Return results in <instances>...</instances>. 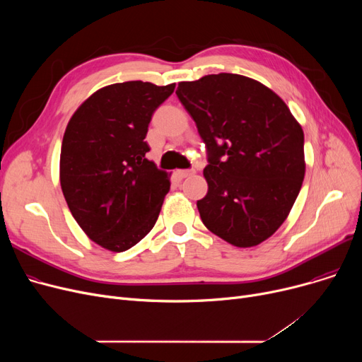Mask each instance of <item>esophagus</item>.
<instances>
[{
    "mask_svg": "<svg viewBox=\"0 0 362 362\" xmlns=\"http://www.w3.org/2000/svg\"><path fill=\"white\" fill-rule=\"evenodd\" d=\"M177 175L180 177H189V176L195 175V170H177Z\"/></svg>",
    "mask_w": 362,
    "mask_h": 362,
    "instance_id": "esophagus-1",
    "label": "esophagus"
}]
</instances>
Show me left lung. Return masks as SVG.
I'll return each instance as SVG.
<instances>
[{
    "mask_svg": "<svg viewBox=\"0 0 362 362\" xmlns=\"http://www.w3.org/2000/svg\"><path fill=\"white\" fill-rule=\"evenodd\" d=\"M176 93L208 149V192L197 202L202 223L238 248L259 245L288 218L300 191V124L276 92L242 74L179 82Z\"/></svg>",
    "mask_w": 362,
    "mask_h": 362,
    "instance_id": "8db88e82",
    "label": "left lung"
}]
</instances>
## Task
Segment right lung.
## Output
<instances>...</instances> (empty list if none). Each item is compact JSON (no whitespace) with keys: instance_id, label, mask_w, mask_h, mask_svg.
<instances>
[{"instance_id":"obj_1","label":"right lung","mask_w":362,"mask_h":362,"mask_svg":"<svg viewBox=\"0 0 362 362\" xmlns=\"http://www.w3.org/2000/svg\"><path fill=\"white\" fill-rule=\"evenodd\" d=\"M130 81L93 92L73 112L60 154V183L85 235L123 252L154 227L170 175L146 158L152 112L175 90Z\"/></svg>"}]
</instances>
